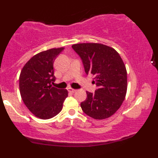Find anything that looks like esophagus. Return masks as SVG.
Returning <instances> with one entry per match:
<instances>
[{"label":"esophagus","mask_w":158,"mask_h":158,"mask_svg":"<svg viewBox=\"0 0 158 158\" xmlns=\"http://www.w3.org/2000/svg\"><path fill=\"white\" fill-rule=\"evenodd\" d=\"M68 90L69 93H71V94L75 93V92L77 91V90L73 89V88H68Z\"/></svg>","instance_id":"1"}]
</instances>
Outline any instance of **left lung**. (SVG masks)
Masks as SVG:
<instances>
[{
    "label": "left lung",
    "instance_id": "8db88e82",
    "mask_svg": "<svg viewBox=\"0 0 158 158\" xmlns=\"http://www.w3.org/2000/svg\"><path fill=\"white\" fill-rule=\"evenodd\" d=\"M72 48L97 87L94 94L86 91L81 109L94 119L108 118L120 108L126 95L127 71L123 59L114 48L99 43L76 44Z\"/></svg>",
    "mask_w": 158,
    "mask_h": 158
}]
</instances>
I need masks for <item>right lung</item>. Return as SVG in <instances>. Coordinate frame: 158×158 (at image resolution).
<instances>
[{
  "label": "right lung",
  "instance_id": "add662e5",
  "mask_svg": "<svg viewBox=\"0 0 158 158\" xmlns=\"http://www.w3.org/2000/svg\"><path fill=\"white\" fill-rule=\"evenodd\" d=\"M64 48H52L33 56L25 64L19 77L21 99L30 111L42 119L55 117L63 108L68 92L50 83L56 80L53 63Z\"/></svg>",
  "mask_w": 158,
  "mask_h": 158
}]
</instances>
